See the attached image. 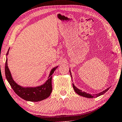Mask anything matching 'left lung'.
<instances>
[{
  "label": "left lung",
  "mask_w": 122,
  "mask_h": 122,
  "mask_svg": "<svg viewBox=\"0 0 122 122\" xmlns=\"http://www.w3.org/2000/svg\"><path fill=\"white\" fill-rule=\"evenodd\" d=\"M70 75H71V79L72 80V76L71 72V71H70ZM72 85H73V90H75V91L76 93H77L78 95H80L81 96H82V97H84L88 98H91L97 97L101 95H104V94L109 90V88H110V87H109V88H106V90L103 91L102 92H99V93H97V94H93V95H91V94H90V93H87V92H86L82 91L81 90H80V89H78L77 87H76V86H75V85L73 83H72Z\"/></svg>",
  "instance_id": "8db88e82"
}]
</instances>
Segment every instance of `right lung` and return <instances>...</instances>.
Wrapping results in <instances>:
<instances>
[{
	"instance_id": "obj_1",
	"label": "right lung",
	"mask_w": 122,
	"mask_h": 122,
	"mask_svg": "<svg viewBox=\"0 0 122 122\" xmlns=\"http://www.w3.org/2000/svg\"><path fill=\"white\" fill-rule=\"evenodd\" d=\"M9 49L10 48L6 55V59L5 65V73L6 80L16 95L24 100L30 102H39L49 97L52 92V75L59 66L55 67L51 70L47 80L42 85L36 87L21 86L17 84L14 80L8 67L7 56L9 54Z\"/></svg>"
}]
</instances>
